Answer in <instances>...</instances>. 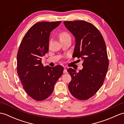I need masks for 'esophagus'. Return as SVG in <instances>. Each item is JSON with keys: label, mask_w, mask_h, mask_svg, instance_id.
I'll list each match as a JSON object with an SVG mask.
<instances>
[{"label": "esophagus", "mask_w": 124, "mask_h": 124, "mask_svg": "<svg viewBox=\"0 0 124 124\" xmlns=\"http://www.w3.org/2000/svg\"><path fill=\"white\" fill-rule=\"evenodd\" d=\"M68 73L67 70L66 69H64L63 70V73Z\"/></svg>", "instance_id": "obj_1"}]
</instances>
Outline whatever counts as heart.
<instances>
[{
    "label": "heart",
    "mask_w": 124,
    "mask_h": 124,
    "mask_svg": "<svg viewBox=\"0 0 124 124\" xmlns=\"http://www.w3.org/2000/svg\"><path fill=\"white\" fill-rule=\"evenodd\" d=\"M59 37H60V40H61V39H64L68 37H70V35L68 32L63 31V32H62L60 33Z\"/></svg>",
    "instance_id": "heart-1"
}]
</instances>
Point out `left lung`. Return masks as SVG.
<instances>
[{
  "label": "left lung",
  "instance_id": "8db88e82",
  "mask_svg": "<svg viewBox=\"0 0 124 124\" xmlns=\"http://www.w3.org/2000/svg\"><path fill=\"white\" fill-rule=\"evenodd\" d=\"M75 38L72 57L81 58L83 68L79 72L71 68L68 87L76 99L86 100L95 95L102 85L109 67L106 45L99 30L85 21H64Z\"/></svg>",
  "mask_w": 124,
  "mask_h": 124
}]
</instances>
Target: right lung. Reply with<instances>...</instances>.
<instances>
[{
	"mask_svg": "<svg viewBox=\"0 0 124 124\" xmlns=\"http://www.w3.org/2000/svg\"><path fill=\"white\" fill-rule=\"evenodd\" d=\"M61 22L36 23L26 33L18 49L17 74L26 93L36 101H42L51 95L63 71L61 65L52 68L41 63V57L49 50L50 33Z\"/></svg>",
	"mask_w": 124,
	"mask_h": 124,
	"instance_id": "add662e5",
	"label": "right lung"
}]
</instances>
